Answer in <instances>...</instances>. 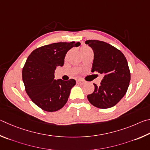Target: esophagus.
I'll return each instance as SVG.
<instances>
[{
    "mask_svg": "<svg viewBox=\"0 0 150 150\" xmlns=\"http://www.w3.org/2000/svg\"><path fill=\"white\" fill-rule=\"evenodd\" d=\"M77 83H79V84H83L84 82H83V80H82V79H78L77 80Z\"/></svg>",
    "mask_w": 150,
    "mask_h": 150,
    "instance_id": "1",
    "label": "esophagus"
}]
</instances>
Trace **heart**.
I'll return each mask as SVG.
<instances>
[{
  "mask_svg": "<svg viewBox=\"0 0 150 150\" xmlns=\"http://www.w3.org/2000/svg\"><path fill=\"white\" fill-rule=\"evenodd\" d=\"M88 49H90V48H89V47H82L80 49V51H81V52H82L86 51V50H88Z\"/></svg>",
  "mask_w": 150,
  "mask_h": 150,
  "instance_id": "1",
  "label": "heart"
}]
</instances>
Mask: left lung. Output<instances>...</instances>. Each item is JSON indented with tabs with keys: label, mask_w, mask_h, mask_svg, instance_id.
Masks as SVG:
<instances>
[{
	"label": "left lung",
	"mask_w": 150,
	"mask_h": 150,
	"mask_svg": "<svg viewBox=\"0 0 150 150\" xmlns=\"http://www.w3.org/2000/svg\"><path fill=\"white\" fill-rule=\"evenodd\" d=\"M93 49L94 59L91 72L104 75L100 86L93 83L95 90L87 96L90 103L98 108L115 106L127 93L130 72L125 55L119 49L98 40L85 42Z\"/></svg>",
	"instance_id": "8db88e82"
}]
</instances>
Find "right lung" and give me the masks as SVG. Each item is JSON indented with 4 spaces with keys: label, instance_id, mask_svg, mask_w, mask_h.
Segmentation results:
<instances>
[{
    "label": "right lung",
    "instance_id": "add662e5",
    "mask_svg": "<svg viewBox=\"0 0 150 150\" xmlns=\"http://www.w3.org/2000/svg\"><path fill=\"white\" fill-rule=\"evenodd\" d=\"M80 42H59L34 50L29 55L22 70L25 91L34 103L41 109L54 112L64 106L76 80H54L57 67L64 65L65 55Z\"/></svg>",
    "mask_w": 150,
    "mask_h": 150
}]
</instances>
